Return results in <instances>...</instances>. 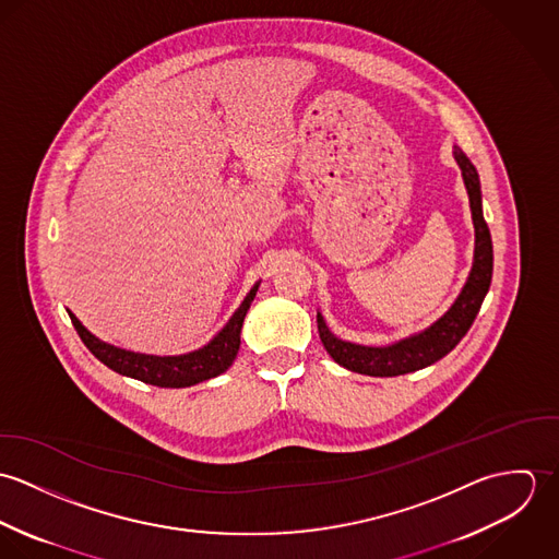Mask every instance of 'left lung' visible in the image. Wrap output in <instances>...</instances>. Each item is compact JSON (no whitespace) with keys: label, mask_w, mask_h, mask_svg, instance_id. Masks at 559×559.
Here are the masks:
<instances>
[{"label":"left lung","mask_w":559,"mask_h":559,"mask_svg":"<svg viewBox=\"0 0 559 559\" xmlns=\"http://www.w3.org/2000/svg\"><path fill=\"white\" fill-rule=\"evenodd\" d=\"M454 159L463 174V182L469 195L474 230H476L474 264L463 290L459 293L456 301L450 306V310L441 319L388 346H366V344L342 340L331 333V329L326 326V322L319 312L317 320H319L320 342L326 348V353L333 357V361L344 366L346 370L368 374V377H399V374H408L426 366H432L465 337V333L478 317L479 306L488 293L490 277H492V240L481 213L478 169L456 146H454Z\"/></svg>","instance_id":"obj_1"}]
</instances>
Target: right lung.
Here are the masks:
<instances>
[{"mask_svg":"<svg viewBox=\"0 0 559 559\" xmlns=\"http://www.w3.org/2000/svg\"><path fill=\"white\" fill-rule=\"evenodd\" d=\"M258 286L260 282L251 286L239 310L230 317V320L224 324V329L209 344L182 355L160 357V355H146V353H135V350L114 346L109 342L98 340L94 333H90L71 310H69V317L73 320L87 350L114 372L129 379H138L148 385H157V388H191L224 374L237 359L242 320L258 293Z\"/></svg>","mask_w":559,"mask_h":559,"instance_id":"obj_1","label":"right lung"}]
</instances>
